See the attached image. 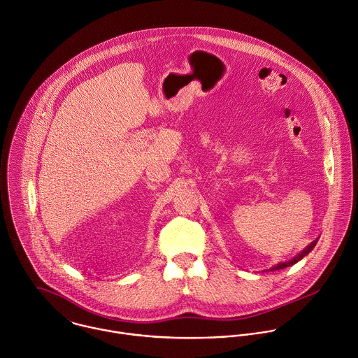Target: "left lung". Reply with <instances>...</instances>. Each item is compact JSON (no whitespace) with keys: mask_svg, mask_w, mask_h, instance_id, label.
Masks as SVG:
<instances>
[{"mask_svg":"<svg viewBox=\"0 0 358 358\" xmlns=\"http://www.w3.org/2000/svg\"><path fill=\"white\" fill-rule=\"evenodd\" d=\"M317 245V241H314V243H311L300 255H297L294 259H292V261H289V262H283V264H279V265H276L275 268H272L271 271H279V269H285L286 266H290V265H294V264H297L300 259H303L308 252H311L313 251V248Z\"/></svg>","mask_w":358,"mask_h":358,"instance_id":"obj_1","label":"left lung"}]
</instances>
